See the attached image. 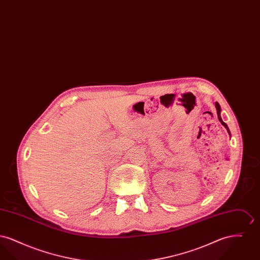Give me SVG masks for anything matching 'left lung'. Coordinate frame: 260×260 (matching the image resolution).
<instances>
[{
    "label": "left lung",
    "instance_id": "obj_1",
    "mask_svg": "<svg viewBox=\"0 0 260 260\" xmlns=\"http://www.w3.org/2000/svg\"><path fill=\"white\" fill-rule=\"evenodd\" d=\"M214 105H215V108H216V113H217V117H218V120H219V122L222 124V125H224V127L227 129V132H228L229 136H231L230 131H229V127L227 126V124H225V123L223 122L222 119H221V115H220V113H221V108H220V105L218 104V102H215V103H214Z\"/></svg>",
    "mask_w": 260,
    "mask_h": 260
}]
</instances>
